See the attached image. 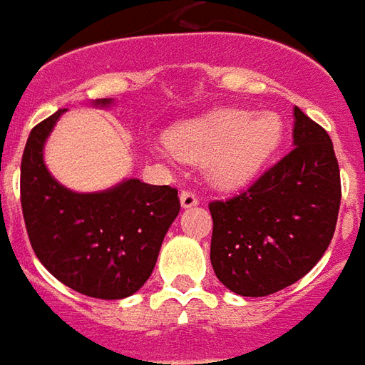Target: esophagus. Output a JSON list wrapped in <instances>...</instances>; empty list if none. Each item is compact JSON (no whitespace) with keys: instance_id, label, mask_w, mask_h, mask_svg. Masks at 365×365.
Returning a JSON list of instances; mask_svg holds the SVG:
<instances>
[{"instance_id":"1","label":"esophagus","mask_w":365,"mask_h":365,"mask_svg":"<svg viewBox=\"0 0 365 365\" xmlns=\"http://www.w3.org/2000/svg\"><path fill=\"white\" fill-rule=\"evenodd\" d=\"M198 196L192 192V190H182L180 192V204H182V208H192L198 204Z\"/></svg>"}]
</instances>
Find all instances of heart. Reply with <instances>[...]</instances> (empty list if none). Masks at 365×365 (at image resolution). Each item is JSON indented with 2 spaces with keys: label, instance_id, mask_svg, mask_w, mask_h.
I'll return each mask as SVG.
<instances>
[{
  "label": "heart",
  "instance_id": "1",
  "mask_svg": "<svg viewBox=\"0 0 365 365\" xmlns=\"http://www.w3.org/2000/svg\"><path fill=\"white\" fill-rule=\"evenodd\" d=\"M280 140L282 122L276 114L225 108L177 126L167 142L180 157H206V167L217 182L241 185L264 167Z\"/></svg>",
  "mask_w": 365,
  "mask_h": 365
}]
</instances>
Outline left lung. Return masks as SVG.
I'll list each match as a JSON object with an SVG mask.
<instances>
[{
    "instance_id": "1",
    "label": "left lung",
    "mask_w": 365,
    "mask_h": 365,
    "mask_svg": "<svg viewBox=\"0 0 365 365\" xmlns=\"http://www.w3.org/2000/svg\"><path fill=\"white\" fill-rule=\"evenodd\" d=\"M294 150L247 190L208 204L210 260L225 288L262 297L288 288L331 245L340 208V169L327 130L294 108Z\"/></svg>"
}]
</instances>
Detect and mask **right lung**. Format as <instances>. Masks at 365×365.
Wrapping results in <instances>:
<instances>
[{
  "mask_svg": "<svg viewBox=\"0 0 365 365\" xmlns=\"http://www.w3.org/2000/svg\"><path fill=\"white\" fill-rule=\"evenodd\" d=\"M62 113L33 128L21 159L29 241L48 272L68 288L97 299H122L153 272L165 233L179 215V190L138 179L95 194L58 185L42 161V148Z\"/></svg>",
  "mask_w": 365,
  "mask_h": 365,
  "instance_id": "1",
  "label": "right lung"
}]
</instances>
